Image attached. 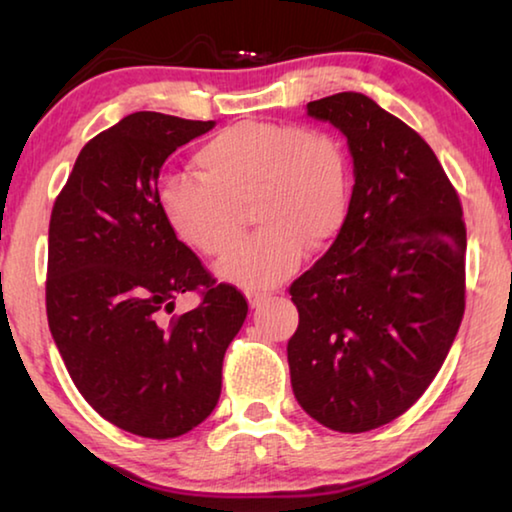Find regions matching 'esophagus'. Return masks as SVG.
I'll return each mask as SVG.
<instances>
[{
	"label": "esophagus",
	"mask_w": 512,
	"mask_h": 512,
	"mask_svg": "<svg viewBox=\"0 0 512 512\" xmlns=\"http://www.w3.org/2000/svg\"><path fill=\"white\" fill-rule=\"evenodd\" d=\"M268 298L271 296H266V293H248V305L257 309V307H262Z\"/></svg>",
	"instance_id": "obj_1"
}]
</instances>
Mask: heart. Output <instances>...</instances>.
Listing matches in <instances>:
<instances>
[{"instance_id":"heart-1","label":"heart","mask_w":512,"mask_h":512,"mask_svg":"<svg viewBox=\"0 0 512 512\" xmlns=\"http://www.w3.org/2000/svg\"><path fill=\"white\" fill-rule=\"evenodd\" d=\"M196 176L160 185L164 221L185 246L221 257L237 244L250 207L259 230L216 266L246 291L273 289L296 271L307 246H327L350 210L352 171L343 142L323 128L244 119L194 153Z\"/></svg>"}]
</instances>
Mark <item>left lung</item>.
Wrapping results in <instances>:
<instances>
[{
	"label": "left lung",
	"instance_id": "left-lung-1",
	"mask_svg": "<svg viewBox=\"0 0 512 512\" xmlns=\"http://www.w3.org/2000/svg\"><path fill=\"white\" fill-rule=\"evenodd\" d=\"M348 140L354 187L332 248L291 284L287 345L298 404L341 433L377 429L420 400L465 311L463 207L422 137L359 92L309 101Z\"/></svg>",
	"mask_w": 512,
	"mask_h": 512
}]
</instances>
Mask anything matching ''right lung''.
Returning a JSON list of instances; mask_svg holds the SVG:
<instances>
[{"label": "right lung", "instance_id": "add662e5", "mask_svg": "<svg viewBox=\"0 0 512 512\" xmlns=\"http://www.w3.org/2000/svg\"><path fill=\"white\" fill-rule=\"evenodd\" d=\"M214 121L133 112L83 146L49 221L47 318L79 393L101 418L167 440L198 427L248 302L216 284L158 203L164 160ZM204 300L171 317L180 292Z\"/></svg>", "mask_w": 512, "mask_h": 512}]
</instances>
